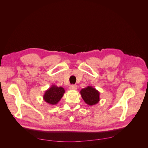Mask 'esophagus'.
Instances as JSON below:
<instances>
[{
    "label": "esophagus",
    "instance_id": "obj_1",
    "mask_svg": "<svg viewBox=\"0 0 148 148\" xmlns=\"http://www.w3.org/2000/svg\"><path fill=\"white\" fill-rule=\"evenodd\" d=\"M77 89V86L76 85H71L70 86V90H76Z\"/></svg>",
    "mask_w": 148,
    "mask_h": 148
}]
</instances>
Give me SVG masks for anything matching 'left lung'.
<instances>
[{
	"label": "left lung",
	"mask_w": 148,
	"mask_h": 148,
	"mask_svg": "<svg viewBox=\"0 0 148 148\" xmlns=\"http://www.w3.org/2000/svg\"><path fill=\"white\" fill-rule=\"evenodd\" d=\"M81 97L84 102L89 106H93L100 101V93L92 86H88L80 91Z\"/></svg>",
	"instance_id": "obj_1"
}]
</instances>
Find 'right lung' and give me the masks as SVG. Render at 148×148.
Masks as SVG:
<instances>
[{"mask_svg": "<svg viewBox=\"0 0 148 148\" xmlns=\"http://www.w3.org/2000/svg\"><path fill=\"white\" fill-rule=\"evenodd\" d=\"M64 93L65 90L63 87L52 85L45 91L43 99L47 104L55 105L60 101Z\"/></svg>", "mask_w": 148, "mask_h": 148, "instance_id": "add662e5", "label": "right lung"}]
</instances>
